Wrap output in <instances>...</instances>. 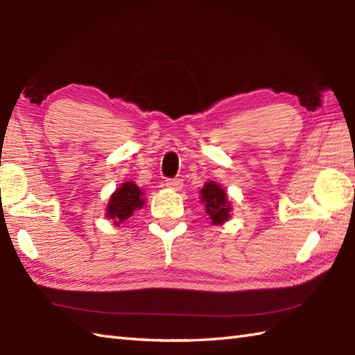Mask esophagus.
Returning <instances> with one entry per match:
<instances>
[{
	"instance_id": "1",
	"label": "esophagus",
	"mask_w": 355,
	"mask_h": 355,
	"mask_svg": "<svg viewBox=\"0 0 355 355\" xmlns=\"http://www.w3.org/2000/svg\"><path fill=\"white\" fill-rule=\"evenodd\" d=\"M165 185H167L168 188H173V190H180V188H182V180L178 178L165 179Z\"/></svg>"
}]
</instances>
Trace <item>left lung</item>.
Masks as SVG:
<instances>
[{"label":"left lung","instance_id":"8db88e82","mask_svg":"<svg viewBox=\"0 0 355 355\" xmlns=\"http://www.w3.org/2000/svg\"><path fill=\"white\" fill-rule=\"evenodd\" d=\"M202 202L205 204V213L214 225H219L230 219L231 207L227 200V194L214 182H207L202 188Z\"/></svg>","mask_w":355,"mask_h":355}]
</instances>
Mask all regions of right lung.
<instances>
[{
    "mask_svg": "<svg viewBox=\"0 0 355 355\" xmlns=\"http://www.w3.org/2000/svg\"><path fill=\"white\" fill-rule=\"evenodd\" d=\"M144 199L139 187L133 182H124L112 194L107 207V216L114 222L122 223L133 214L135 209L142 208Z\"/></svg>",
    "mask_w": 355,
    "mask_h": 355,
    "instance_id": "add662e5",
    "label": "right lung"
}]
</instances>
